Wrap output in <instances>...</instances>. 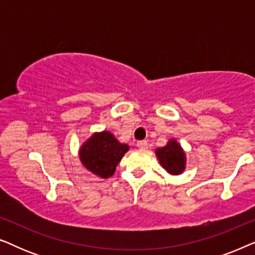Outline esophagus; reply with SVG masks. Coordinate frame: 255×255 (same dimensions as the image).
<instances>
[{
  "label": "esophagus",
  "mask_w": 255,
  "mask_h": 255,
  "mask_svg": "<svg viewBox=\"0 0 255 255\" xmlns=\"http://www.w3.org/2000/svg\"><path fill=\"white\" fill-rule=\"evenodd\" d=\"M147 141L146 140H140V141H138L137 142V147L139 148V149H147Z\"/></svg>",
  "instance_id": "34e87169"
}]
</instances>
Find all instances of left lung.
I'll return each mask as SVG.
<instances>
[{
	"mask_svg": "<svg viewBox=\"0 0 255 255\" xmlns=\"http://www.w3.org/2000/svg\"><path fill=\"white\" fill-rule=\"evenodd\" d=\"M155 155L162 168L170 175H180L186 169V152L175 138L169 139L165 146L156 148Z\"/></svg>",
	"mask_w": 255,
	"mask_h": 255,
	"instance_id": "left-lung-1",
	"label": "left lung"
}]
</instances>
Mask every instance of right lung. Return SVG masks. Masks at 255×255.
<instances>
[{"mask_svg": "<svg viewBox=\"0 0 255 255\" xmlns=\"http://www.w3.org/2000/svg\"><path fill=\"white\" fill-rule=\"evenodd\" d=\"M130 147L118 141L110 131L94 132L81 145L79 158L83 167L101 179H109Z\"/></svg>", "mask_w": 255, "mask_h": 255, "instance_id": "obj_1", "label": "right lung"}]
</instances>
